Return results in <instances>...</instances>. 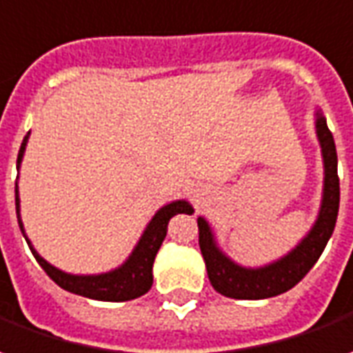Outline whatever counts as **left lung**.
Masks as SVG:
<instances>
[{
  "label": "left lung",
  "instance_id": "left-lung-1",
  "mask_svg": "<svg viewBox=\"0 0 353 353\" xmlns=\"http://www.w3.org/2000/svg\"><path fill=\"white\" fill-rule=\"evenodd\" d=\"M315 128L321 141L323 160H325V193H323L321 212L312 233L288 256L262 270L239 268L216 248L208 223L199 218V246L206 262L208 279L219 294L236 300H262V298L277 296L298 285L319 260L336 225L340 181L336 172V164H339L336 147L325 118H317Z\"/></svg>",
  "mask_w": 353,
  "mask_h": 353
}]
</instances>
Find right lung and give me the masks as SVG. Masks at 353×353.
Returning <instances> with one entry per match:
<instances>
[{"mask_svg":"<svg viewBox=\"0 0 353 353\" xmlns=\"http://www.w3.org/2000/svg\"><path fill=\"white\" fill-rule=\"evenodd\" d=\"M28 141V135L24 137V141L21 145V151H19V159L17 164H21L22 152ZM14 204H17V218H19V225H21L22 235H24V229H22L21 216H19V187L14 181ZM193 208L189 206V202L185 201H176L160 208L154 218L151 219L147 231L143 233L139 245L135 246L134 254L130 256V260L117 271H110L105 275H88V277H78V275H68L59 271L53 265H49L41 256H39L34 248H32L30 241L26 239V243L30 246L34 258L38 260L41 265V270L48 273L51 279L55 281L57 285L61 288H65L68 292L74 294H80V296L93 298V300H103V302H125V300H134V298L143 296L145 292H149V288L152 287V263L157 258V252L162 246V241L166 236L168 231V221L172 216L176 214H191Z\"/></svg>","mask_w":353,"mask_h":353,"instance_id":"add662e5","label":"right lung"}]
</instances>
